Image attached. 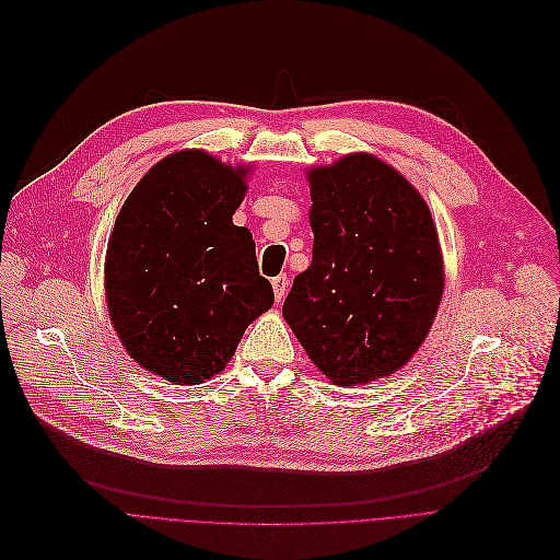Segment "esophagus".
<instances>
[{"mask_svg":"<svg viewBox=\"0 0 560 560\" xmlns=\"http://www.w3.org/2000/svg\"><path fill=\"white\" fill-rule=\"evenodd\" d=\"M271 284H273L276 301H278V303H282V301H284V296H287V289H289V278H287V276H276V278L271 280Z\"/></svg>","mask_w":560,"mask_h":560,"instance_id":"esophagus-1","label":"esophagus"}]
</instances>
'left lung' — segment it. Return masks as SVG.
<instances>
[{"mask_svg":"<svg viewBox=\"0 0 560 560\" xmlns=\"http://www.w3.org/2000/svg\"><path fill=\"white\" fill-rule=\"evenodd\" d=\"M310 179L312 264L282 314L310 360L337 385L401 369L440 307V238L415 186L374 154L358 152Z\"/></svg>","mask_w":560,"mask_h":560,"instance_id":"1","label":"left lung"}]
</instances>
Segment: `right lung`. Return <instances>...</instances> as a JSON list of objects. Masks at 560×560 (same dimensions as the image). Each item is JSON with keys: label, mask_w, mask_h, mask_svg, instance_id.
<instances>
[{"label": "right lung", "mask_w": 560, "mask_h": 560, "mask_svg": "<svg viewBox=\"0 0 560 560\" xmlns=\"http://www.w3.org/2000/svg\"><path fill=\"white\" fill-rule=\"evenodd\" d=\"M246 175L202 150L168 154L116 219L106 307L127 353L164 381L200 385L219 374L250 322L273 305L253 234L232 223Z\"/></svg>", "instance_id": "1"}]
</instances>
